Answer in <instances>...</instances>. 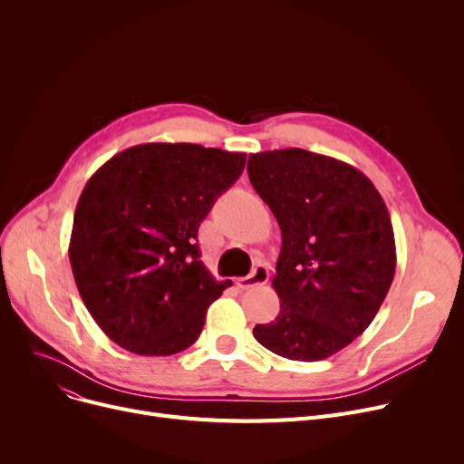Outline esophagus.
Returning a JSON list of instances; mask_svg holds the SVG:
<instances>
[{
    "instance_id": "34e87169",
    "label": "esophagus",
    "mask_w": 464,
    "mask_h": 464,
    "mask_svg": "<svg viewBox=\"0 0 464 464\" xmlns=\"http://www.w3.org/2000/svg\"><path fill=\"white\" fill-rule=\"evenodd\" d=\"M266 282H269V269H266L265 265H257L248 276H240L235 280L237 287H240V289H248V287L266 284Z\"/></svg>"
}]
</instances>
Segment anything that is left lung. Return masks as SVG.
Listing matches in <instances>:
<instances>
[{"instance_id": "left-lung-1", "label": "left lung", "mask_w": 464, "mask_h": 464, "mask_svg": "<svg viewBox=\"0 0 464 464\" xmlns=\"http://www.w3.org/2000/svg\"><path fill=\"white\" fill-rule=\"evenodd\" d=\"M248 177L282 231L280 312L254 336L285 359H327L371 325L392 287L387 207L361 170L303 149L250 154Z\"/></svg>"}]
</instances>
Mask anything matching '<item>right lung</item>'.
<instances>
[{
  "label": "right lung",
  "mask_w": 464,
  "mask_h": 464,
  "mask_svg": "<svg viewBox=\"0 0 464 464\" xmlns=\"http://www.w3.org/2000/svg\"><path fill=\"white\" fill-rule=\"evenodd\" d=\"M246 154L146 142L112 156L77 203L69 261L95 324L137 355H173L203 331L231 285L199 259L198 231Z\"/></svg>",
  "instance_id": "right-lung-1"
}]
</instances>
